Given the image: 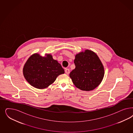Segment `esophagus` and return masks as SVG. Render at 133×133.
I'll use <instances>...</instances> for the list:
<instances>
[{"label":"esophagus","mask_w":133,"mask_h":133,"mask_svg":"<svg viewBox=\"0 0 133 133\" xmlns=\"http://www.w3.org/2000/svg\"><path fill=\"white\" fill-rule=\"evenodd\" d=\"M65 72L67 74H69V73H70V71L69 69H65Z\"/></svg>","instance_id":"34e87169"}]
</instances>
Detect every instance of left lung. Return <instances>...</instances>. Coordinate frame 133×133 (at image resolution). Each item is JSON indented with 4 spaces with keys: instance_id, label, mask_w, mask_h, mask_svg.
I'll return each mask as SVG.
<instances>
[{
    "instance_id": "left-lung-1",
    "label": "left lung",
    "mask_w": 133,
    "mask_h": 133,
    "mask_svg": "<svg viewBox=\"0 0 133 133\" xmlns=\"http://www.w3.org/2000/svg\"><path fill=\"white\" fill-rule=\"evenodd\" d=\"M75 68L70 73L74 85L80 90L90 91L99 85L104 76V69L94 52L85 50L75 55Z\"/></svg>"
}]
</instances>
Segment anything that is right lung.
I'll return each mask as SVG.
<instances>
[{
  "mask_svg": "<svg viewBox=\"0 0 133 133\" xmlns=\"http://www.w3.org/2000/svg\"><path fill=\"white\" fill-rule=\"evenodd\" d=\"M64 73V69L51 54L42 57L35 53L26 61L23 74L31 86L39 89L48 87L56 80L59 75Z\"/></svg>",
  "mask_w": 133,
  "mask_h": 133,
  "instance_id": "right-lung-1",
  "label": "right lung"
}]
</instances>
